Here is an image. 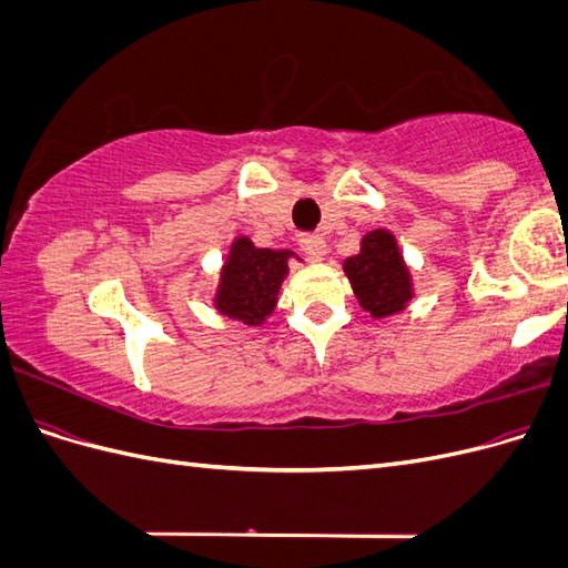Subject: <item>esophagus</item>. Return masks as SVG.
Here are the masks:
<instances>
[{"label": "esophagus", "mask_w": 568, "mask_h": 568, "mask_svg": "<svg viewBox=\"0 0 568 568\" xmlns=\"http://www.w3.org/2000/svg\"><path fill=\"white\" fill-rule=\"evenodd\" d=\"M298 244H301V251L311 257L313 263H320L326 253V242L320 234H303Z\"/></svg>", "instance_id": "esophagus-1"}]
</instances>
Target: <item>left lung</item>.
<instances>
[{"label": "left lung", "instance_id": "1", "mask_svg": "<svg viewBox=\"0 0 568 568\" xmlns=\"http://www.w3.org/2000/svg\"><path fill=\"white\" fill-rule=\"evenodd\" d=\"M343 272L351 280L355 298L374 320L405 311V305L415 296L412 274L403 261L398 242L388 230L365 234L359 242V253L343 261Z\"/></svg>", "mask_w": 568, "mask_h": 568}]
</instances>
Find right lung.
<instances>
[{"instance_id":"1","label":"right lung","mask_w":568,"mask_h":568,"mask_svg":"<svg viewBox=\"0 0 568 568\" xmlns=\"http://www.w3.org/2000/svg\"><path fill=\"white\" fill-rule=\"evenodd\" d=\"M291 255V251L257 248L248 236L234 239L215 291L217 313L248 326L263 324L277 305Z\"/></svg>"}]
</instances>
